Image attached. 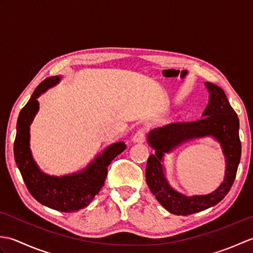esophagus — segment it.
<instances>
[{
	"label": "esophagus",
	"mask_w": 253,
	"mask_h": 253,
	"mask_svg": "<svg viewBox=\"0 0 253 253\" xmlns=\"http://www.w3.org/2000/svg\"><path fill=\"white\" fill-rule=\"evenodd\" d=\"M146 133H147L146 128H144V127L139 128V129L136 131V133L132 137V141L138 142V143L143 142L144 139H146Z\"/></svg>",
	"instance_id": "esophagus-1"
}]
</instances>
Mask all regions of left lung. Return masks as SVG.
Here are the masks:
<instances>
[{
  "instance_id": "left-lung-1",
  "label": "left lung",
  "mask_w": 253,
  "mask_h": 253,
  "mask_svg": "<svg viewBox=\"0 0 253 253\" xmlns=\"http://www.w3.org/2000/svg\"><path fill=\"white\" fill-rule=\"evenodd\" d=\"M210 92L209 104L201 118L189 122H175L149 132L148 141L155 149L147 161V184L158 201L176 215L192 213L215 206L222 201L232 188L241 157L239 118L230 106L222 88L206 83ZM212 134L221 142L228 168L225 179L218 189L207 196L186 197L171 190L166 181L160 162L164 153L192 137Z\"/></svg>"
}]
</instances>
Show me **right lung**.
<instances>
[{"label": "right lung", "instance_id": "right-lung-1", "mask_svg": "<svg viewBox=\"0 0 253 253\" xmlns=\"http://www.w3.org/2000/svg\"><path fill=\"white\" fill-rule=\"evenodd\" d=\"M60 77L44 79L32 93L30 100L21 109L17 120V132L14 141L16 164L31 196L37 201L61 212H77L87 207L104 186L107 166L126 148L117 142L107 148L82 173L63 177L49 176L38 169L29 148V126L39 109L37 98L58 83Z\"/></svg>", "mask_w": 253, "mask_h": 253}]
</instances>
